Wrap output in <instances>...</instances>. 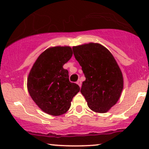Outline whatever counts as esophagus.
I'll use <instances>...</instances> for the list:
<instances>
[{
	"label": "esophagus",
	"instance_id": "obj_1",
	"mask_svg": "<svg viewBox=\"0 0 149 149\" xmlns=\"http://www.w3.org/2000/svg\"><path fill=\"white\" fill-rule=\"evenodd\" d=\"M77 84H78V85H79V87L80 88V87H81V85H82V83H81V80H78V81H77Z\"/></svg>",
	"mask_w": 149,
	"mask_h": 149
}]
</instances>
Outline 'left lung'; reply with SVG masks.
I'll list each match as a JSON object with an SVG mask.
<instances>
[{"label": "left lung", "mask_w": 149, "mask_h": 149, "mask_svg": "<svg viewBox=\"0 0 149 149\" xmlns=\"http://www.w3.org/2000/svg\"><path fill=\"white\" fill-rule=\"evenodd\" d=\"M74 57L81 66L85 79L80 92L93 111H109L120 97L123 76L110 51L100 43L73 46Z\"/></svg>", "instance_id": "left-lung-1"}]
</instances>
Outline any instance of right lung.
<instances>
[{
	"label": "right lung",
	"instance_id": "obj_1",
	"mask_svg": "<svg viewBox=\"0 0 149 149\" xmlns=\"http://www.w3.org/2000/svg\"><path fill=\"white\" fill-rule=\"evenodd\" d=\"M72 55L69 46L49 47L39 55L29 73V93L49 115L58 116L67 112L73 97L80 91L78 85L69 81V71L63 68Z\"/></svg>",
	"mask_w": 149,
	"mask_h": 149
}]
</instances>
